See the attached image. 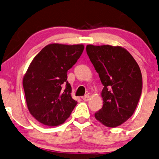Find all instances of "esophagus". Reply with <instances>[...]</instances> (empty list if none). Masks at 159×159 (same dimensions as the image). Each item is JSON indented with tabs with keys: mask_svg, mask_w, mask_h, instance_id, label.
<instances>
[{
	"mask_svg": "<svg viewBox=\"0 0 159 159\" xmlns=\"http://www.w3.org/2000/svg\"><path fill=\"white\" fill-rule=\"evenodd\" d=\"M89 98H90V96L89 94H86V95H84V96H83L82 97V99H83V100L84 101H88L89 99Z\"/></svg>",
	"mask_w": 159,
	"mask_h": 159,
	"instance_id": "1",
	"label": "esophagus"
}]
</instances>
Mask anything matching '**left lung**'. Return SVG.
I'll return each mask as SVG.
<instances>
[{
  "mask_svg": "<svg viewBox=\"0 0 159 159\" xmlns=\"http://www.w3.org/2000/svg\"><path fill=\"white\" fill-rule=\"evenodd\" d=\"M86 53L104 86L102 107L95 118L107 127H116L133 115L143 89L138 64L120 46H86Z\"/></svg>",
  "mask_w": 159,
  "mask_h": 159,
  "instance_id": "8db88e82",
  "label": "left lung"
}]
</instances>
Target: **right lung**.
Listing matches in <instances>:
<instances>
[{
    "instance_id": "obj_1",
    "label": "right lung",
    "mask_w": 159,
    "mask_h": 159,
    "mask_svg": "<svg viewBox=\"0 0 159 159\" xmlns=\"http://www.w3.org/2000/svg\"><path fill=\"white\" fill-rule=\"evenodd\" d=\"M84 49L83 44H48L31 62L22 84L27 108L38 121L56 126L70 116L77 101L71 97L67 72Z\"/></svg>"
}]
</instances>
